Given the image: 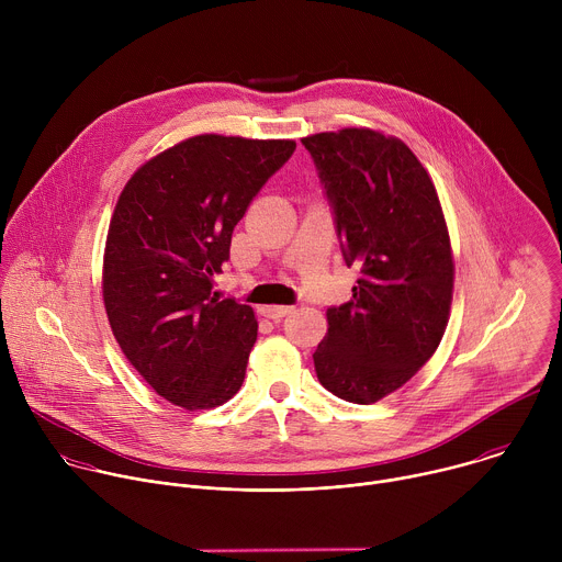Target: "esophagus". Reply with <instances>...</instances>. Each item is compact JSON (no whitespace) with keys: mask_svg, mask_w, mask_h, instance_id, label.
<instances>
[{"mask_svg":"<svg viewBox=\"0 0 562 562\" xmlns=\"http://www.w3.org/2000/svg\"><path fill=\"white\" fill-rule=\"evenodd\" d=\"M293 311V306H286V304H269V306H262V315L265 317H271V319H280L284 315H289Z\"/></svg>","mask_w":562,"mask_h":562,"instance_id":"esophagus-1","label":"esophagus"}]
</instances>
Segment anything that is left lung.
Wrapping results in <instances>:
<instances>
[{"mask_svg":"<svg viewBox=\"0 0 562 562\" xmlns=\"http://www.w3.org/2000/svg\"><path fill=\"white\" fill-rule=\"evenodd\" d=\"M336 211L353 300L327 311L317 380L356 405L407 384L436 353L453 300V251L431 176L393 135L347 126L302 137Z\"/></svg>","mask_w":562,"mask_h":562,"instance_id":"8db88e82","label":"left lung"}]
</instances>
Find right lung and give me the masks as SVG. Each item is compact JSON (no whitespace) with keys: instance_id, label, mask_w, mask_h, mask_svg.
Instances as JSON below:
<instances>
[{"instance_id":"right-lung-1","label":"right lung","mask_w":562,"mask_h":562,"mask_svg":"<svg viewBox=\"0 0 562 562\" xmlns=\"http://www.w3.org/2000/svg\"><path fill=\"white\" fill-rule=\"evenodd\" d=\"M293 139L202 133L157 153L124 184L111 215L102 297L111 331L157 395L220 407L245 382L258 319L220 300L231 235Z\"/></svg>"}]
</instances>
